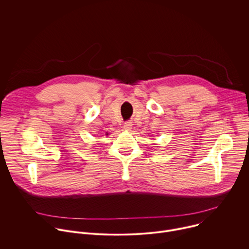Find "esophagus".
<instances>
[{
  "instance_id": "esophagus-1",
  "label": "esophagus",
  "mask_w": 249,
  "mask_h": 249,
  "mask_svg": "<svg viewBox=\"0 0 249 249\" xmlns=\"http://www.w3.org/2000/svg\"><path fill=\"white\" fill-rule=\"evenodd\" d=\"M124 129H125L126 131H130V130L132 129V122H130V121L125 122V123H124Z\"/></svg>"
}]
</instances>
